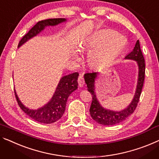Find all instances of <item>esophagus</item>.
Instances as JSON below:
<instances>
[{
	"label": "esophagus",
	"instance_id": "obj_1",
	"mask_svg": "<svg viewBox=\"0 0 159 159\" xmlns=\"http://www.w3.org/2000/svg\"><path fill=\"white\" fill-rule=\"evenodd\" d=\"M78 84H79V86L80 87H84L85 84V81L84 78L81 75H80L79 76V79H78Z\"/></svg>",
	"mask_w": 159,
	"mask_h": 159
}]
</instances>
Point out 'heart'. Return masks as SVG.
Here are the masks:
<instances>
[{"label": "heart", "mask_w": 159, "mask_h": 159, "mask_svg": "<svg viewBox=\"0 0 159 159\" xmlns=\"http://www.w3.org/2000/svg\"><path fill=\"white\" fill-rule=\"evenodd\" d=\"M103 41L100 46L94 48L88 56V63L93 67L103 66L112 60L124 48L125 39L124 35L115 34L112 30L105 29L97 33L88 43L78 46V50L83 52L87 46L94 47Z\"/></svg>", "instance_id": "heart-1"}]
</instances>
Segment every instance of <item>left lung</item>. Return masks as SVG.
Returning <instances> with one entry per match:
<instances>
[{"label":"left lung","mask_w":159,"mask_h":159,"mask_svg":"<svg viewBox=\"0 0 159 159\" xmlns=\"http://www.w3.org/2000/svg\"><path fill=\"white\" fill-rule=\"evenodd\" d=\"M125 59L135 61L137 63L139 68V75L137 80V86L135 91L134 98L131 103L120 111H116L104 108L99 102L97 98L96 93V79L98 75V72L92 71L84 74L85 82L87 85L88 91L92 95V103L90 108V114L91 118L99 124L103 125H112L124 121L129 116H131L136 109L137 104L139 103V98L143 88L144 78H145V61L143 54H142L140 43L138 40L133 51L125 56Z\"/></svg>","instance_id":"left-lung-1"}]
</instances>
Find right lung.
I'll list each match as a JSON object with an SVG mask.
<instances>
[{"mask_svg": "<svg viewBox=\"0 0 159 159\" xmlns=\"http://www.w3.org/2000/svg\"><path fill=\"white\" fill-rule=\"evenodd\" d=\"M67 20L66 18H51L38 22L19 42L18 48L26 43L28 40L36 36L48 26H55ZM79 73L64 75L60 79L56 91L48 103L38 109H30L20 101L16 90L15 95L19 106L28 116L41 124H53L62 117L66 110L68 98L78 89Z\"/></svg>", "mask_w": 159, "mask_h": 159, "instance_id": "1", "label": "right lung"}]
</instances>
